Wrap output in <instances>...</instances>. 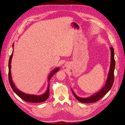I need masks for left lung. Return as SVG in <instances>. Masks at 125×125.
Here are the masks:
<instances>
[{
	"instance_id": "8db88e82",
	"label": "left lung",
	"mask_w": 125,
	"mask_h": 125,
	"mask_svg": "<svg viewBox=\"0 0 125 125\" xmlns=\"http://www.w3.org/2000/svg\"><path fill=\"white\" fill-rule=\"evenodd\" d=\"M111 51V67L109 69V73L108 75V78L107 79L106 82L105 86L100 90L99 92L96 93L95 94L90 96L88 98H81L75 95V93L73 91V94L74 97L80 102L84 103H95V102L100 100L101 98L103 97L106 94L112 87L114 81V70L115 67V61L114 59V48L112 47H110Z\"/></svg>"
}]
</instances>
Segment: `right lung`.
<instances>
[{"mask_svg": "<svg viewBox=\"0 0 125 125\" xmlns=\"http://www.w3.org/2000/svg\"><path fill=\"white\" fill-rule=\"evenodd\" d=\"M12 47H13V44L12 45ZM12 55H13V51H12V54H11L10 57V58L9 60L8 77H9V81L10 83V86L13 91L16 93L20 98H21L22 100L26 102H31V103H41V102H43L46 101L48 99V97L49 96V94H50V89H49V88H50V83L48 84V88L47 89L46 92L44 94H42V95H41L39 96L35 95H30V94H25L23 92L20 91H19L16 88V86H15L12 80V78H11V70H10L11 58L12 57ZM58 70H59V68H56L54 70H52V73H50V75H49L48 81L50 80V79H51L52 75H53L56 72L58 71Z\"/></svg>", "mask_w": 125, "mask_h": 125, "instance_id": "right-lung-1", "label": "right lung"}]
</instances>
